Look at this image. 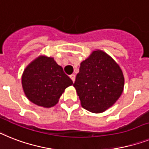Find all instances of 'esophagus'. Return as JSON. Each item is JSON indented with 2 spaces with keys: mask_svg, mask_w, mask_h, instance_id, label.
Returning a JSON list of instances; mask_svg holds the SVG:
<instances>
[{
  "mask_svg": "<svg viewBox=\"0 0 149 149\" xmlns=\"http://www.w3.org/2000/svg\"><path fill=\"white\" fill-rule=\"evenodd\" d=\"M70 79L72 80V82H74L75 79H76V75H75V74H71L70 76Z\"/></svg>",
  "mask_w": 149,
  "mask_h": 149,
  "instance_id": "obj_1",
  "label": "esophagus"
}]
</instances>
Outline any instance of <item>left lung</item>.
I'll list each match as a JSON object with an SVG mask.
<instances>
[{
    "label": "left lung",
    "mask_w": 149,
    "mask_h": 149,
    "mask_svg": "<svg viewBox=\"0 0 149 149\" xmlns=\"http://www.w3.org/2000/svg\"><path fill=\"white\" fill-rule=\"evenodd\" d=\"M73 86L81 106L94 113L112 106L123 93L124 77L118 64L101 50H95L80 64Z\"/></svg>",
    "instance_id": "8db88e82"
}]
</instances>
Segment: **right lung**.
I'll return each mask as SVG.
<instances>
[{"label":"right lung","instance_id":"right-lung-1","mask_svg":"<svg viewBox=\"0 0 149 149\" xmlns=\"http://www.w3.org/2000/svg\"><path fill=\"white\" fill-rule=\"evenodd\" d=\"M72 84L54 58L39 56L26 66L22 77L24 93L39 106H55L65 89Z\"/></svg>","mask_w":149,"mask_h":149}]
</instances>
